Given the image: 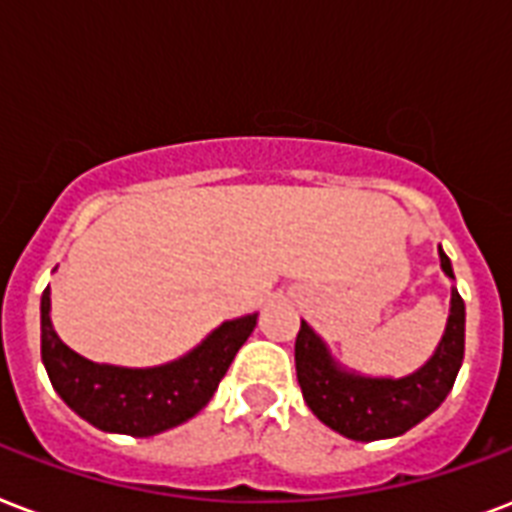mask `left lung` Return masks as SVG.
Instances as JSON below:
<instances>
[{
	"label": "left lung",
	"instance_id": "8db88e82",
	"mask_svg": "<svg viewBox=\"0 0 512 512\" xmlns=\"http://www.w3.org/2000/svg\"><path fill=\"white\" fill-rule=\"evenodd\" d=\"M441 256L443 275L454 283L449 256ZM465 358V301L451 285L446 328L430 358L406 376H366L342 366L315 328L301 320L296 336V376L315 417L350 441H384L417 427L441 406L454 387Z\"/></svg>",
	"mask_w": 512,
	"mask_h": 512
}]
</instances>
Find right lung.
Listing matches in <instances>:
<instances>
[{
  "instance_id": "1",
  "label": "right lung",
  "mask_w": 512,
  "mask_h": 512,
  "mask_svg": "<svg viewBox=\"0 0 512 512\" xmlns=\"http://www.w3.org/2000/svg\"><path fill=\"white\" fill-rule=\"evenodd\" d=\"M39 315L42 363L63 403L104 433L133 438L160 435L200 414L259 320V312L224 320L181 358L128 368L93 363L61 342L50 318V285L42 293Z\"/></svg>"
}]
</instances>
